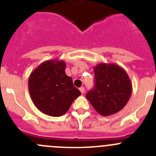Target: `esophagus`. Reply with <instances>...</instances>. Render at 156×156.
I'll return each instance as SVG.
<instances>
[{
    "label": "esophagus",
    "instance_id": "1",
    "mask_svg": "<svg viewBox=\"0 0 156 156\" xmlns=\"http://www.w3.org/2000/svg\"><path fill=\"white\" fill-rule=\"evenodd\" d=\"M79 90H80V91H81V94H84V87H81L79 88Z\"/></svg>",
    "mask_w": 156,
    "mask_h": 156
}]
</instances>
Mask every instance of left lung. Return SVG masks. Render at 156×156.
<instances>
[{"label":"left lung","instance_id":"1","mask_svg":"<svg viewBox=\"0 0 156 156\" xmlns=\"http://www.w3.org/2000/svg\"><path fill=\"white\" fill-rule=\"evenodd\" d=\"M94 72L95 85L86 98L101 115L117 113L131 96L132 84L126 71L114 63H100L94 66Z\"/></svg>","mask_w":156,"mask_h":156}]
</instances>
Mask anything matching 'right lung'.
<instances>
[{
  "instance_id": "1",
  "label": "right lung",
  "mask_w": 156,
  "mask_h": 156,
  "mask_svg": "<svg viewBox=\"0 0 156 156\" xmlns=\"http://www.w3.org/2000/svg\"><path fill=\"white\" fill-rule=\"evenodd\" d=\"M63 60L50 59L42 62L29 78L31 98L41 112L53 117H59L66 112L74 100L81 95L67 76Z\"/></svg>"
}]
</instances>
